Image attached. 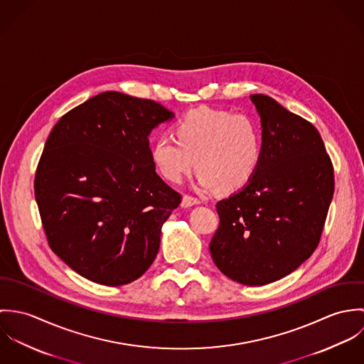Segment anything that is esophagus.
<instances>
[{
	"label": "esophagus",
	"mask_w": 364,
	"mask_h": 364,
	"mask_svg": "<svg viewBox=\"0 0 364 364\" xmlns=\"http://www.w3.org/2000/svg\"><path fill=\"white\" fill-rule=\"evenodd\" d=\"M200 200L198 198H193L191 195H185L183 199H182V208H191V206H195V205H199Z\"/></svg>",
	"instance_id": "obj_1"
}]
</instances>
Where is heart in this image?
Here are the masks:
<instances>
[{"label":"heart","mask_w":364,"mask_h":364,"mask_svg":"<svg viewBox=\"0 0 364 364\" xmlns=\"http://www.w3.org/2000/svg\"><path fill=\"white\" fill-rule=\"evenodd\" d=\"M151 147L156 171L169 182H181L196 165L203 188L232 192L255 175L262 154L259 127L247 114L200 107L185 114Z\"/></svg>","instance_id":"obj_1"}]
</instances>
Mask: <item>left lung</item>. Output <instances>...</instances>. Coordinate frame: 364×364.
Listing matches in <instances>:
<instances>
[{
    "label": "left lung",
    "mask_w": 364,
    "mask_h": 364,
    "mask_svg": "<svg viewBox=\"0 0 364 364\" xmlns=\"http://www.w3.org/2000/svg\"><path fill=\"white\" fill-rule=\"evenodd\" d=\"M262 123V154L252 179L217 202L210 241L217 267L245 286L294 272L319 244L331 205L333 165L318 130L273 98L251 95Z\"/></svg>",
    "instance_id": "1"
}]
</instances>
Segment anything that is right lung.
Listing matches in <instances>:
<instances>
[{"label":"right lung","mask_w":364,"mask_h":364,"mask_svg":"<svg viewBox=\"0 0 364 364\" xmlns=\"http://www.w3.org/2000/svg\"><path fill=\"white\" fill-rule=\"evenodd\" d=\"M172 117L156 101L106 91L53 127L35 198L49 247L82 277L123 286L156 259L182 196L156 173L149 136Z\"/></svg>","instance_id":"right-lung-1"}]
</instances>
